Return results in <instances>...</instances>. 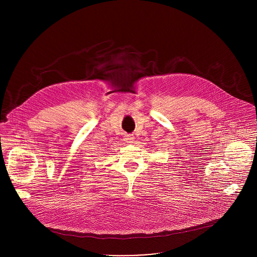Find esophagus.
I'll return each mask as SVG.
<instances>
[{
    "label": "esophagus",
    "mask_w": 257,
    "mask_h": 257,
    "mask_svg": "<svg viewBox=\"0 0 257 257\" xmlns=\"http://www.w3.org/2000/svg\"><path fill=\"white\" fill-rule=\"evenodd\" d=\"M124 140L128 143H132L133 140H134V136L133 135H130V134H127L124 136Z\"/></svg>",
    "instance_id": "obj_1"
}]
</instances>
